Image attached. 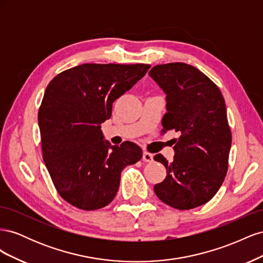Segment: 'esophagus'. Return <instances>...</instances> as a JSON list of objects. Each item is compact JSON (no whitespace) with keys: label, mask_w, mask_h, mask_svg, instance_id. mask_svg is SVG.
<instances>
[{"label":"esophagus","mask_w":263,"mask_h":263,"mask_svg":"<svg viewBox=\"0 0 263 263\" xmlns=\"http://www.w3.org/2000/svg\"><path fill=\"white\" fill-rule=\"evenodd\" d=\"M142 160L145 162H151L154 160V155L148 153V151H145V153L142 154Z\"/></svg>","instance_id":"obj_1"}]
</instances>
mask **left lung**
<instances>
[{
  "label": "left lung",
  "instance_id": "8db88e82",
  "mask_svg": "<svg viewBox=\"0 0 263 263\" xmlns=\"http://www.w3.org/2000/svg\"><path fill=\"white\" fill-rule=\"evenodd\" d=\"M149 76L166 94L162 132L180 134L172 162L160 154L154 158L166 169L155 193L173 209H195L212 200L228 170L232 132L225 100L209 77L184 62L155 66Z\"/></svg>",
  "mask_w": 263,
  "mask_h": 263
}]
</instances>
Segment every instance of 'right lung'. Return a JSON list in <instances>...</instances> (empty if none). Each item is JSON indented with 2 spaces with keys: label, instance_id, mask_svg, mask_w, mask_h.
Masks as SVG:
<instances>
[{
  "label": "right lung",
  "instance_id": "add662e5",
  "mask_svg": "<svg viewBox=\"0 0 263 263\" xmlns=\"http://www.w3.org/2000/svg\"><path fill=\"white\" fill-rule=\"evenodd\" d=\"M149 65L84 63L55 76L38 110L43 159L59 195L83 211L114 200L126 165L142 150L130 141L110 146L101 124L112 115L113 102L136 84Z\"/></svg>",
  "mask_w": 263,
  "mask_h": 263
}]
</instances>
